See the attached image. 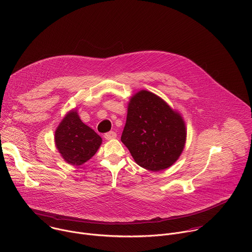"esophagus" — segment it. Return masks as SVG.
Returning <instances> with one entry per match:
<instances>
[{
	"instance_id": "obj_1",
	"label": "esophagus",
	"mask_w": 252,
	"mask_h": 252,
	"mask_svg": "<svg viewBox=\"0 0 252 252\" xmlns=\"http://www.w3.org/2000/svg\"><path fill=\"white\" fill-rule=\"evenodd\" d=\"M116 137H117V133H116L115 131H109V132H106V133L104 134V138L107 139V140L114 139V138H116Z\"/></svg>"
}]
</instances>
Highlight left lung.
I'll use <instances>...</instances> for the list:
<instances>
[{"label": "left lung", "mask_w": 252, "mask_h": 252, "mask_svg": "<svg viewBox=\"0 0 252 252\" xmlns=\"http://www.w3.org/2000/svg\"><path fill=\"white\" fill-rule=\"evenodd\" d=\"M121 139L139 166L160 171L171 166L184 152L187 126L182 115L165 100L141 90L127 103Z\"/></svg>", "instance_id": "1"}]
</instances>
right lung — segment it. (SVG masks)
Here are the masks:
<instances>
[{"label": "right lung", "mask_w": 252, "mask_h": 252, "mask_svg": "<svg viewBox=\"0 0 252 252\" xmlns=\"http://www.w3.org/2000/svg\"><path fill=\"white\" fill-rule=\"evenodd\" d=\"M101 137L85 125L77 109L65 114L55 131L56 148L68 164L80 166L91 159L101 145Z\"/></svg>", "instance_id": "1"}]
</instances>
